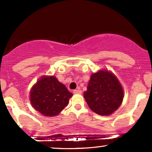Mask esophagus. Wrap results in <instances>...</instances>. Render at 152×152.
Instances as JSON below:
<instances>
[{
    "mask_svg": "<svg viewBox=\"0 0 152 152\" xmlns=\"http://www.w3.org/2000/svg\"><path fill=\"white\" fill-rule=\"evenodd\" d=\"M74 94H82V91L80 90V89H74Z\"/></svg>",
    "mask_w": 152,
    "mask_h": 152,
    "instance_id": "34e87169",
    "label": "esophagus"
}]
</instances>
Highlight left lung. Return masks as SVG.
I'll return each mask as SVG.
<instances>
[{
	"mask_svg": "<svg viewBox=\"0 0 152 152\" xmlns=\"http://www.w3.org/2000/svg\"><path fill=\"white\" fill-rule=\"evenodd\" d=\"M84 98L93 112L101 116H109L123 102L124 92L121 83L112 72L100 70L91 74Z\"/></svg>",
	"mask_w": 152,
	"mask_h": 152,
	"instance_id": "obj_1",
	"label": "left lung"
}]
</instances>
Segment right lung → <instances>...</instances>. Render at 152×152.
<instances>
[{"label": "right lung", "instance_id": "right-lung-1", "mask_svg": "<svg viewBox=\"0 0 152 152\" xmlns=\"http://www.w3.org/2000/svg\"><path fill=\"white\" fill-rule=\"evenodd\" d=\"M72 94L54 76H43L30 91V102L45 116H55L69 103Z\"/></svg>", "mask_w": 152, "mask_h": 152}]
</instances>
